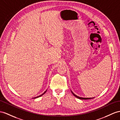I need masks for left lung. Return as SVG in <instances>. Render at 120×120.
I'll use <instances>...</instances> for the list:
<instances>
[{
	"label": "left lung",
	"instance_id": "left-lung-1",
	"mask_svg": "<svg viewBox=\"0 0 120 120\" xmlns=\"http://www.w3.org/2000/svg\"><path fill=\"white\" fill-rule=\"evenodd\" d=\"M71 93H72V94L74 95V96L75 97H76V98H78V99H83V100H86V99H92V98H94V97H92V98H84V97H79V96H77V95H76L74 93H73L72 92V91L71 90Z\"/></svg>",
	"mask_w": 120,
	"mask_h": 120
}]
</instances>
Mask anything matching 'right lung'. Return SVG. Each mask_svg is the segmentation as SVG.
<instances>
[{
    "label": "right lung",
    "instance_id": "right-lung-1",
    "mask_svg": "<svg viewBox=\"0 0 120 120\" xmlns=\"http://www.w3.org/2000/svg\"><path fill=\"white\" fill-rule=\"evenodd\" d=\"M47 90H46L45 92H44V93H43V94H42L41 95H39V96H37V97H34V98H38V97H41V96H42V95H44L45 93V92H47Z\"/></svg>",
    "mask_w": 120,
    "mask_h": 120
}]
</instances>
